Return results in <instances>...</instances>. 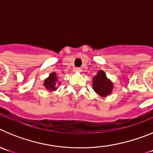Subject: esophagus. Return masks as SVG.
Masks as SVG:
<instances>
[{
  "label": "esophagus",
  "instance_id": "esophagus-1",
  "mask_svg": "<svg viewBox=\"0 0 153 153\" xmlns=\"http://www.w3.org/2000/svg\"><path fill=\"white\" fill-rule=\"evenodd\" d=\"M74 72H81V69L79 68V67H75V68H74Z\"/></svg>",
  "mask_w": 153,
  "mask_h": 153
}]
</instances>
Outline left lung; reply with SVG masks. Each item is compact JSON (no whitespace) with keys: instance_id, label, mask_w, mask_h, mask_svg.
<instances>
[{"instance_id":"1","label":"left lung","mask_w":153,"mask_h":153,"mask_svg":"<svg viewBox=\"0 0 153 153\" xmlns=\"http://www.w3.org/2000/svg\"><path fill=\"white\" fill-rule=\"evenodd\" d=\"M93 90L101 97H106L112 93L113 83L106 77L104 71L99 70L93 79Z\"/></svg>"}]
</instances>
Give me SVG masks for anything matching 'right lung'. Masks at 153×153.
Wrapping results in <instances>:
<instances>
[{"label":"right lung","instance_id":"add662e5","mask_svg":"<svg viewBox=\"0 0 153 153\" xmlns=\"http://www.w3.org/2000/svg\"><path fill=\"white\" fill-rule=\"evenodd\" d=\"M57 84H60V82H58V77L55 72L51 73L49 76L44 79V86L49 91H55L56 90Z\"/></svg>","mask_w":153,"mask_h":153}]
</instances>
